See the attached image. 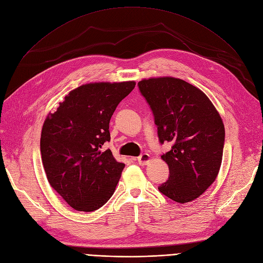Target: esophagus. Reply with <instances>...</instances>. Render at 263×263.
Masks as SVG:
<instances>
[{"label":"esophagus","instance_id":"esophagus-1","mask_svg":"<svg viewBox=\"0 0 263 263\" xmlns=\"http://www.w3.org/2000/svg\"><path fill=\"white\" fill-rule=\"evenodd\" d=\"M149 160H151V156L148 155V154H146V153H144V154H142L140 157H138V162H139L141 165L147 164L148 162H149Z\"/></svg>","mask_w":263,"mask_h":263}]
</instances>
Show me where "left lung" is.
I'll use <instances>...</instances> for the list:
<instances>
[{"instance_id":"8db88e82","label":"left lung","mask_w":263,"mask_h":263,"mask_svg":"<svg viewBox=\"0 0 263 263\" xmlns=\"http://www.w3.org/2000/svg\"><path fill=\"white\" fill-rule=\"evenodd\" d=\"M138 86L153 111L159 142L172 143L161 156L170 176L159 191L178 203L196 200L221 165L224 127L218 111L200 89L182 79L149 78Z\"/></svg>"}]
</instances>
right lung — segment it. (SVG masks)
I'll return each instance as SVG.
<instances>
[{
    "instance_id": "obj_1",
    "label": "right lung",
    "mask_w": 263,
    "mask_h": 263,
    "mask_svg": "<svg viewBox=\"0 0 263 263\" xmlns=\"http://www.w3.org/2000/svg\"><path fill=\"white\" fill-rule=\"evenodd\" d=\"M134 82L95 83L72 90L42 129L41 155L50 186L76 211L93 212L110 199L124 163L102 146L109 121Z\"/></svg>"
}]
</instances>
